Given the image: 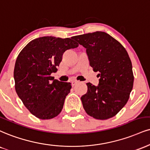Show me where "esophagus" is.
<instances>
[{
  "label": "esophagus",
  "mask_w": 150,
  "mask_h": 150,
  "mask_svg": "<svg viewBox=\"0 0 150 150\" xmlns=\"http://www.w3.org/2000/svg\"><path fill=\"white\" fill-rule=\"evenodd\" d=\"M71 83H72V86H75V85H76V84H77V83H78V81H76V80H73L71 82Z\"/></svg>",
  "instance_id": "34e87169"
}]
</instances>
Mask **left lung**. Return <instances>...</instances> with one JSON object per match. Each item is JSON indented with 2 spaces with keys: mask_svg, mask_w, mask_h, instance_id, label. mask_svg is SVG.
<instances>
[{
  "mask_svg": "<svg viewBox=\"0 0 150 150\" xmlns=\"http://www.w3.org/2000/svg\"><path fill=\"white\" fill-rule=\"evenodd\" d=\"M86 48L90 66L99 72L98 85L86 84L81 97L87 115L96 120L114 117L127 104L133 89L132 64L127 50L109 34L96 31L73 37Z\"/></svg>",
  "mask_w": 150,
  "mask_h": 150,
  "instance_id": "obj_1",
  "label": "left lung"
}]
</instances>
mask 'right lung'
<instances>
[{"label": "right lung", "mask_w": 150, "mask_h": 150, "mask_svg": "<svg viewBox=\"0 0 150 150\" xmlns=\"http://www.w3.org/2000/svg\"><path fill=\"white\" fill-rule=\"evenodd\" d=\"M73 38L45 36L28 42L18 55L14 69L15 90L32 115L40 120H50L59 115L71 83L54 80L63 54L76 48Z\"/></svg>", "instance_id": "obj_1"}]
</instances>
